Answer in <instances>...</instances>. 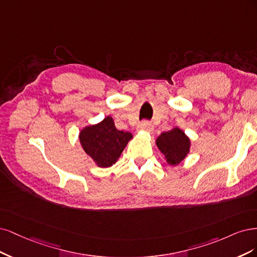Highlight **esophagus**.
Instances as JSON below:
<instances>
[{
  "label": "esophagus",
  "instance_id": "34e87169",
  "mask_svg": "<svg viewBox=\"0 0 257 257\" xmlns=\"http://www.w3.org/2000/svg\"><path fill=\"white\" fill-rule=\"evenodd\" d=\"M138 129L139 130H142V131H145V132H148V134H151V132H153V130H154V126L152 125L151 122L143 121V122H141L140 125L138 126Z\"/></svg>",
  "mask_w": 257,
  "mask_h": 257
}]
</instances>
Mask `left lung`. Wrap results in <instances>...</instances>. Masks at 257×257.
Instances as JSON below:
<instances>
[{
  "instance_id": "8db88e82",
  "label": "left lung",
  "mask_w": 257,
  "mask_h": 257,
  "mask_svg": "<svg viewBox=\"0 0 257 257\" xmlns=\"http://www.w3.org/2000/svg\"><path fill=\"white\" fill-rule=\"evenodd\" d=\"M159 151L164 155L170 165H177L183 161L190 152V139L178 127L162 132L156 140Z\"/></svg>"
}]
</instances>
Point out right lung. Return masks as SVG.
<instances>
[{"label": "right lung", "mask_w": 257, "mask_h": 257, "mask_svg": "<svg viewBox=\"0 0 257 257\" xmlns=\"http://www.w3.org/2000/svg\"><path fill=\"white\" fill-rule=\"evenodd\" d=\"M131 139L130 132L116 129L111 116L85 127L79 135L84 152L99 168H109L116 162Z\"/></svg>", "instance_id": "obj_1"}]
</instances>
